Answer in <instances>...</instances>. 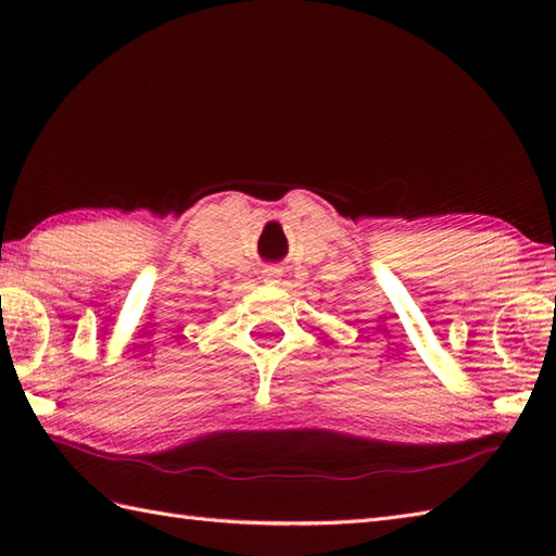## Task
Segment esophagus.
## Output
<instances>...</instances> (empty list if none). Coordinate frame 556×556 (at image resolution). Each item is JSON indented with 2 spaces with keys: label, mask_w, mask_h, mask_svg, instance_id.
Masks as SVG:
<instances>
[{
  "label": "esophagus",
  "mask_w": 556,
  "mask_h": 556,
  "mask_svg": "<svg viewBox=\"0 0 556 556\" xmlns=\"http://www.w3.org/2000/svg\"><path fill=\"white\" fill-rule=\"evenodd\" d=\"M260 277H263V281H265V285H279V279H281V269L279 267H265L263 269V275H260Z\"/></svg>",
  "instance_id": "34e87169"
}]
</instances>
